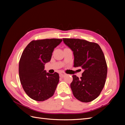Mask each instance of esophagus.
<instances>
[{"mask_svg": "<svg viewBox=\"0 0 125 125\" xmlns=\"http://www.w3.org/2000/svg\"><path fill=\"white\" fill-rule=\"evenodd\" d=\"M66 75V73L64 72H61L60 73V76L61 77H63Z\"/></svg>", "mask_w": 125, "mask_h": 125, "instance_id": "obj_1", "label": "esophagus"}]
</instances>
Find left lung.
<instances>
[{"label":"left lung","mask_w":125,"mask_h":125,"mask_svg":"<svg viewBox=\"0 0 125 125\" xmlns=\"http://www.w3.org/2000/svg\"><path fill=\"white\" fill-rule=\"evenodd\" d=\"M72 50L74 67L84 70L79 78L73 75L70 87L73 94L82 102L88 103L97 98L105 85L107 67L104 54L99 44L79 39H63Z\"/></svg>","instance_id":"left-lung-1"}]
</instances>
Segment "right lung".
Returning a JSON list of instances; mask_svg holds the SVG:
<instances>
[{"instance_id":"1","label":"right lung","mask_w":125,"mask_h":125,"mask_svg":"<svg viewBox=\"0 0 125 125\" xmlns=\"http://www.w3.org/2000/svg\"><path fill=\"white\" fill-rule=\"evenodd\" d=\"M62 39L33 40L22 52L19 65V78L23 89L31 99L42 102L54 95L59 82V75L44 70L45 63L51 60L55 48Z\"/></svg>"}]
</instances>
